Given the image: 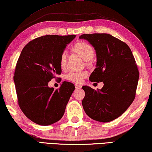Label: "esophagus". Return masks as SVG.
<instances>
[{
    "label": "esophagus",
    "mask_w": 152,
    "mask_h": 152,
    "mask_svg": "<svg viewBox=\"0 0 152 152\" xmlns=\"http://www.w3.org/2000/svg\"><path fill=\"white\" fill-rule=\"evenodd\" d=\"M80 88H81V86L78 85H75V89H80Z\"/></svg>",
    "instance_id": "esophagus-1"
}]
</instances>
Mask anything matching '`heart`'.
<instances>
[{
  "mask_svg": "<svg viewBox=\"0 0 152 152\" xmlns=\"http://www.w3.org/2000/svg\"><path fill=\"white\" fill-rule=\"evenodd\" d=\"M72 50L76 53H78L83 59L85 61L91 60L94 56L95 52L93 47L89 44L85 42H79L74 45ZM67 52L64 50L61 54L59 58V64L62 68H64L67 63ZM88 73L86 71L80 72H70L67 74L66 78L69 81L80 84L83 82V79L87 76Z\"/></svg>",
  "mask_w": 152,
  "mask_h": 152,
  "instance_id": "obj_1",
  "label": "heart"
}]
</instances>
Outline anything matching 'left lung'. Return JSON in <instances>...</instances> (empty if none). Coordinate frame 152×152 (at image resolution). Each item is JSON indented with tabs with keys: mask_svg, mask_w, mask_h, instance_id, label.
Segmentation results:
<instances>
[{
	"mask_svg": "<svg viewBox=\"0 0 152 152\" xmlns=\"http://www.w3.org/2000/svg\"><path fill=\"white\" fill-rule=\"evenodd\" d=\"M96 53V68L89 77L91 82L104 83L101 89L83 86L82 104L88 116L99 122L117 119L134 101L139 72L132 51L126 43L110 34H83Z\"/></svg>",
	"mask_w": 152,
	"mask_h": 152,
	"instance_id": "8db88e82",
	"label": "left lung"
}]
</instances>
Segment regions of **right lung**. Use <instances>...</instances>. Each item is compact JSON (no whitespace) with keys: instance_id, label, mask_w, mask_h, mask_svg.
<instances>
[{"instance_id":"add662e5","label":"right lung","mask_w":152,"mask_h":152,"mask_svg":"<svg viewBox=\"0 0 152 152\" xmlns=\"http://www.w3.org/2000/svg\"><path fill=\"white\" fill-rule=\"evenodd\" d=\"M75 37V35H45L31 41L22 49L13 81L20 107L34 123L49 126L64 115L75 87L63 82L59 89L54 90L48 83L61 73V54Z\"/></svg>"}]
</instances>
